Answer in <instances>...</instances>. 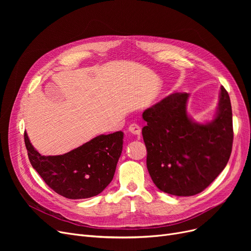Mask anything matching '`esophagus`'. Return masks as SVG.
<instances>
[{"label":"esophagus","mask_w":251,"mask_h":251,"mask_svg":"<svg viewBox=\"0 0 251 251\" xmlns=\"http://www.w3.org/2000/svg\"><path fill=\"white\" fill-rule=\"evenodd\" d=\"M128 131L130 133H132V134H134V135H137V136H139L140 135V127L137 125V124H131L130 126H129V128H128Z\"/></svg>","instance_id":"1"}]
</instances>
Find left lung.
I'll list each match as a JSON object with an SVG mask.
<instances>
[{
  "instance_id": "left-lung-1",
  "label": "left lung",
  "mask_w": 251,
  "mask_h": 251,
  "mask_svg": "<svg viewBox=\"0 0 251 251\" xmlns=\"http://www.w3.org/2000/svg\"><path fill=\"white\" fill-rule=\"evenodd\" d=\"M188 97L175 92L142 114L149 173L157 188L177 196L203 191L225 169L233 146L232 107L225 87H221L215 119L206 124L188 117Z\"/></svg>"
}]
</instances>
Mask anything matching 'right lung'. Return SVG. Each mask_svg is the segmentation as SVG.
Returning <instances> with one entry per match:
<instances>
[{
  "instance_id": "right-lung-1",
  "label": "right lung",
  "mask_w": 251,
  "mask_h": 251,
  "mask_svg": "<svg viewBox=\"0 0 251 251\" xmlns=\"http://www.w3.org/2000/svg\"><path fill=\"white\" fill-rule=\"evenodd\" d=\"M123 132L99 135L67 153L42 155L24 132L31 166L47 185L69 200L100 194L111 183L123 148Z\"/></svg>"
}]
</instances>
